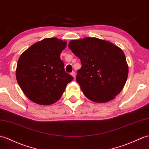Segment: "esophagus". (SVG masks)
I'll use <instances>...</instances> for the list:
<instances>
[{
    "label": "esophagus",
    "instance_id": "1",
    "mask_svg": "<svg viewBox=\"0 0 149 149\" xmlns=\"http://www.w3.org/2000/svg\"><path fill=\"white\" fill-rule=\"evenodd\" d=\"M71 75L72 76V77H73L74 78H75V73L74 72H72L71 73Z\"/></svg>",
    "mask_w": 149,
    "mask_h": 149
}]
</instances>
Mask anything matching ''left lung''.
Returning <instances> with one entry per match:
<instances>
[{
  "instance_id": "obj_1",
  "label": "left lung",
  "mask_w": 149,
  "mask_h": 149,
  "mask_svg": "<svg viewBox=\"0 0 149 149\" xmlns=\"http://www.w3.org/2000/svg\"><path fill=\"white\" fill-rule=\"evenodd\" d=\"M68 47L81 60L76 81L86 97L96 103L115 98L128 75L123 51L110 41L89 37L70 40Z\"/></svg>"
}]
</instances>
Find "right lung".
<instances>
[{
    "label": "right lung",
    "instance_id": "obj_1",
    "mask_svg": "<svg viewBox=\"0 0 149 149\" xmlns=\"http://www.w3.org/2000/svg\"><path fill=\"white\" fill-rule=\"evenodd\" d=\"M67 41L46 38L32 45L21 55L17 63V82L26 97L42 105L58 101L68 83L74 78L65 72L60 54Z\"/></svg>",
    "mask_w": 149,
    "mask_h": 149
}]
</instances>
